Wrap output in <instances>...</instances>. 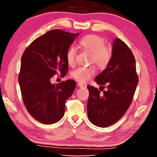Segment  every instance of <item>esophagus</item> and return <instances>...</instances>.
<instances>
[{
	"label": "esophagus",
	"mask_w": 157,
	"mask_h": 157,
	"mask_svg": "<svg viewBox=\"0 0 157 157\" xmlns=\"http://www.w3.org/2000/svg\"><path fill=\"white\" fill-rule=\"evenodd\" d=\"M78 86H79V88H84V85L80 84V83H78Z\"/></svg>",
	"instance_id": "esophagus-1"
}]
</instances>
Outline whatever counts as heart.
I'll return each mask as SVG.
<instances>
[{
  "mask_svg": "<svg viewBox=\"0 0 157 157\" xmlns=\"http://www.w3.org/2000/svg\"><path fill=\"white\" fill-rule=\"evenodd\" d=\"M79 44L84 50L91 54L89 63H94L101 70L107 68L112 57V50L111 46L105 44V40L102 37L95 34H89L79 39ZM77 54V49L74 46L69 48L66 52V62L70 67L75 66ZM95 73V69L94 66L78 67L71 73V76L79 83H85Z\"/></svg>",
  "mask_w": 157,
  "mask_h": 157,
  "instance_id": "heart-1",
  "label": "heart"
}]
</instances>
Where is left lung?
Returning <instances> with one entry per match:
<instances>
[{
  "mask_svg": "<svg viewBox=\"0 0 157 157\" xmlns=\"http://www.w3.org/2000/svg\"><path fill=\"white\" fill-rule=\"evenodd\" d=\"M136 61L127 45L119 38L113 41L112 57L105 70L97 75L95 82L108 90L100 95L98 88L88 86L87 103L89 120L95 125H112L124 116L132 102L139 77Z\"/></svg>",
  "mask_w": 157,
  "mask_h": 157,
  "instance_id": "obj_1",
  "label": "left lung"
}]
</instances>
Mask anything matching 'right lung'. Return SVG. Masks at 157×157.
I'll return each instance as SVG.
<instances>
[{
    "label": "right lung",
    "mask_w": 157,
    "mask_h": 157,
    "mask_svg": "<svg viewBox=\"0 0 157 157\" xmlns=\"http://www.w3.org/2000/svg\"><path fill=\"white\" fill-rule=\"evenodd\" d=\"M78 34L51 30L34 39L21 57L18 83L23 103L41 123L53 124L62 118L66 100L75 89L72 79L52 84L50 79L57 73H67L66 52Z\"/></svg>",
    "instance_id": "right-lung-1"
}]
</instances>
